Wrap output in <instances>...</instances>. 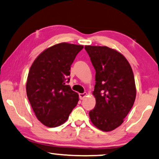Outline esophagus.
I'll return each mask as SVG.
<instances>
[{"instance_id":"obj_1","label":"esophagus","mask_w":159,"mask_h":159,"mask_svg":"<svg viewBox=\"0 0 159 159\" xmlns=\"http://www.w3.org/2000/svg\"><path fill=\"white\" fill-rule=\"evenodd\" d=\"M86 95H87V93H81V94H79V97L81 99H83L84 98H85L86 97Z\"/></svg>"}]
</instances>
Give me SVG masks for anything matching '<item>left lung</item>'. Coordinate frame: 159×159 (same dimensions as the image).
Here are the masks:
<instances>
[{
	"mask_svg": "<svg viewBox=\"0 0 159 159\" xmlns=\"http://www.w3.org/2000/svg\"><path fill=\"white\" fill-rule=\"evenodd\" d=\"M96 70L94 109L89 111L92 124L99 129L110 132L124 122L136 97L132 67L117 51L107 46H85Z\"/></svg>",
	"mask_w": 159,
	"mask_h": 159,
	"instance_id": "8db88e82",
	"label": "left lung"
}]
</instances>
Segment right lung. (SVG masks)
Masks as SVG:
<instances>
[{
    "mask_svg": "<svg viewBox=\"0 0 159 159\" xmlns=\"http://www.w3.org/2000/svg\"><path fill=\"white\" fill-rule=\"evenodd\" d=\"M84 48L56 44L40 54L27 76V96L38 119L48 127L64 124L78 102V94L67 85L70 66Z\"/></svg>",
    "mask_w": 159,
    "mask_h": 159,
    "instance_id": "add662e5",
    "label": "right lung"
}]
</instances>
